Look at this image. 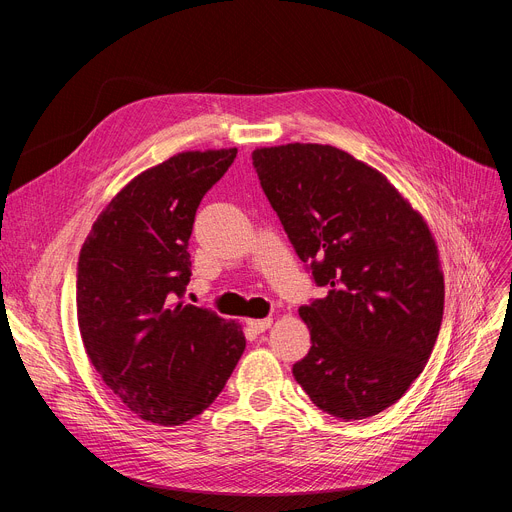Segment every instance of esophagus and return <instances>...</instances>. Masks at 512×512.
<instances>
[{"label":"esophagus","mask_w":512,"mask_h":512,"mask_svg":"<svg viewBox=\"0 0 512 512\" xmlns=\"http://www.w3.org/2000/svg\"><path fill=\"white\" fill-rule=\"evenodd\" d=\"M247 326H249L255 334H261V332H265L267 328L272 326V317H265V319H249Z\"/></svg>","instance_id":"obj_1"}]
</instances>
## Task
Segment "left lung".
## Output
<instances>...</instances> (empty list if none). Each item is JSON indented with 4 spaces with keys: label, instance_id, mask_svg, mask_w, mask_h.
I'll use <instances>...</instances> for the list:
<instances>
[{
    "label": "left lung",
    "instance_id": "obj_1",
    "mask_svg": "<svg viewBox=\"0 0 512 512\" xmlns=\"http://www.w3.org/2000/svg\"><path fill=\"white\" fill-rule=\"evenodd\" d=\"M261 188L324 299L294 380L338 419L378 415L423 371L442 326L444 278L421 215L378 170L332 145L253 151Z\"/></svg>",
    "mask_w": 512,
    "mask_h": 512
}]
</instances>
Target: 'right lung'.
<instances>
[{"instance_id":"add662e5","label":"right lung","mask_w":512,"mask_h":512,"mask_svg":"<svg viewBox=\"0 0 512 512\" xmlns=\"http://www.w3.org/2000/svg\"><path fill=\"white\" fill-rule=\"evenodd\" d=\"M236 149L178 153L134 180L91 228L76 265V315L105 386L141 419L180 425L224 390L247 340L211 309L182 305L195 213Z\"/></svg>"}]
</instances>
